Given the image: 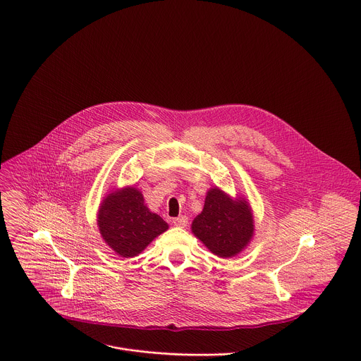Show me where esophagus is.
<instances>
[{
	"label": "esophagus",
	"mask_w": 361,
	"mask_h": 361,
	"mask_svg": "<svg viewBox=\"0 0 361 361\" xmlns=\"http://www.w3.org/2000/svg\"><path fill=\"white\" fill-rule=\"evenodd\" d=\"M188 216H185V215H180V216H176V218H173L172 219V224L175 225V226H179V228H185V226H188Z\"/></svg>",
	"instance_id": "esophagus-1"
}]
</instances>
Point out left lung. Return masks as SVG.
Here are the masks:
<instances>
[{
	"instance_id": "left-lung-1",
	"label": "left lung",
	"mask_w": 361,
	"mask_h": 361,
	"mask_svg": "<svg viewBox=\"0 0 361 361\" xmlns=\"http://www.w3.org/2000/svg\"><path fill=\"white\" fill-rule=\"evenodd\" d=\"M192 232L215 256L233 257L253 238L252 207L240 197L232 200L218 188L209 189L203 211L192 224Z\"/></svg>"
}]
</instances>
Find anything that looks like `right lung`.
Masks as SVG:
<instances>
[{"label":"right lung","mask_w":361,"mask_h":361,"mask_svg":"<svg viewBox=\"0 0 361 361\" xmlns=\"http://www.w3.org/2000/svg\"><path fill=\"white\" fill-rule=\"evenodd\" d=\"M105 243L121 257L142 253L168 224L145 204L136 188H125L109 193L102 203L97 218Z\"/></svg>","instance_id":"obj_1"}]
</instances>
